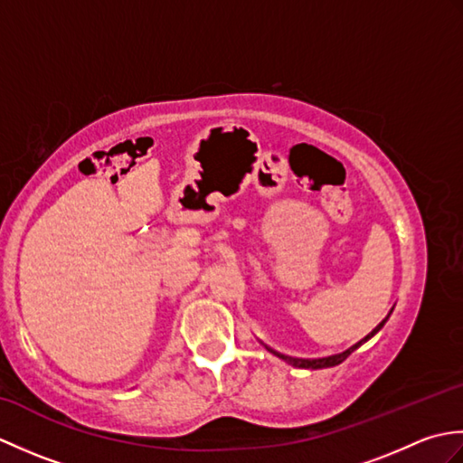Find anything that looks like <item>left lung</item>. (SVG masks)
I'll use <instances>...</instances> for the list:
<instances>
[{
  "mask_svg": "<svg viewBox=\"0 0 463 463\" xmlns=\"http://www.w3.org/2000/svg\"><path fill=\"white\" fill-rule=\"evenodd\" d=\"M392 310H394V308H392ZM392 310H390V314H392ZM390 314H388V317L386 318H383L380 324H378V326L376 328H373L370 334H368V336H364L360 342H356V344H354V346L352 348H348V350H344L342 354H334V356H328V358H317V360H304V358H290V356H284V354H279V352H274V350H270L272 354H277V356L279 358H282V360H287L288 364H292V366H297V368H312V370H318V368H330V366H338V364H342L344 360H346L348 356H350V354L354 352V350H356V348H360L362 346V344L364 342H368L372 336H373V334H376V332H380V328L383 326V324H386V320L390 318Z\"/></svg>",
  "mask_w": 463,
  "mask_h": 463,
  "instance_id": "1",
  "label": "left lung"
}]
</instances>
